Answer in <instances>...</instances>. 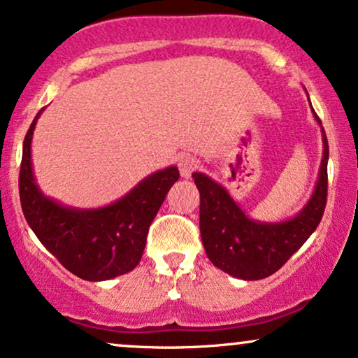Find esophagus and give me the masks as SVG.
<instances>
[{
	"label": "esophagus",
	"mask_w": 358,
	"mask_h": 358,
	"mask_svg": "<svg viewBox=\"0 0 358 358\" xmlns=\"http://www.w3.org/2000/svg\"><path fill=\"white\" fill-rule=\"evenodd\" d=\"M178 166H180V175H182L183 178H189L193 171L198 169V160L192 155H185L180 159Z\"/></svg>",
	"instance_id": "esophagus-1"
}]
</instances>
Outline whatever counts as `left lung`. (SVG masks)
Here are the masks:
<instances>
[{
    "label": "left lung",
    "instance_id": "left-lung-1",
    "mask_svg": "<svg viewBox=\"0 0 358 358\" xmlns=\"http://www.w3.org/2000/svg\"><path fill=\"white\" fill-rule=\"evenodd\" d=\"M313 116L321 126L314 109ZM321 132L324 150L316 187L301 211L287 221H255L242 211L226 188L208 175L194 171L193 178L201 199L199 231L204 250L213 265L231 276L249 282L266 278L282 268L316 231L327 199L329 145L322 126Z\"/></svg>",
    "mask_w": 358,
    "mask_h": 358
}]
</instances>
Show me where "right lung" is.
Instances as JSON below:
<instances>
[{"label": "right lung", "mask_w": 358, "mask_h": 358, "mask_svg": "<svg viewBox=\"0 0 358 358\" xmlns=\"http://www.w3.org/2000/svg\"><path fill=\"white\" fill-rule=\"evenodd\" d=\"M42 111L24 139L19 171V196L27 224L42 245L80 278L104 282L134 270L144 254L150 224L180 178L178 169L171 165L145 176L108 206H65L42 193L32 170L31 142Z\"/></svg>", "instance_id": "add662e5"}]
</instances>
